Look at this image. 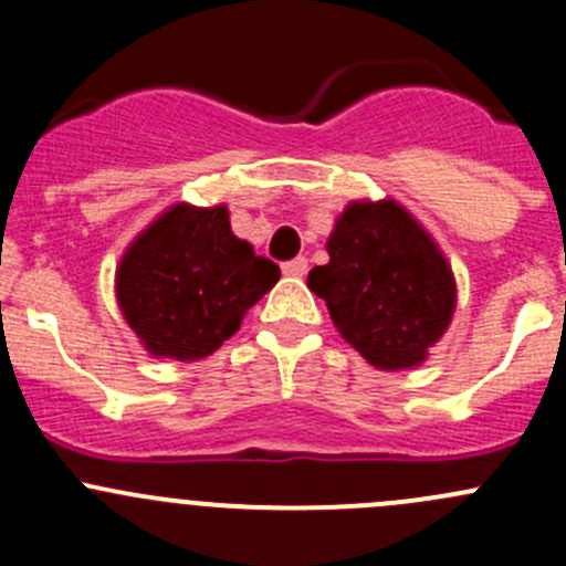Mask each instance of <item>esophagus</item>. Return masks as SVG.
Instances as JSON below:
<instances>
[{
    "instance_id": "obj_1",
    "label": "esophagus",
    "mask_w": 566,
    "mask_h": 566,
    "mask_svg": "<svg viewBox=\"0 0 566 566\" xmlns=\"http://www.w3.org/2000/svg\"><path fill=\"white\" fill-rule=\"evenodd\" d=\"M282 271H284V276L301 279V276H306V271H310V260H306V256H295V260L284 262Z\"/></svg>"
}]
</instances>
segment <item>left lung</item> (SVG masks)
<instances>
[{
    "mask_svg": "<svg viewBox=\"0 0 566 566\" xmlns=\"http://www.w3.org/2000/svg\"><path fill=\"white\" fill-rule=\"evenodd\" d=\"M325 249L331 260L306 284L339 334L380 369L424 361L449 328L458 290L447 256L408 210L391 199L347 205Z\"/></svg>",
    "mask_w": 566,
    "mask_h": 566,
    "instance_id": "8db88e82",
    "label": "left lung"
}]
</instances>
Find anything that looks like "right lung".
I'll return each instance as SVG.
<instances>
[{"instance_id":"add662e5","label":"right lung","mask_w":566,"mask_h":566,"mask_svg":"<svg viewBox=\"0 0 566 566\" xmlns=\"http://www.w3.org/2000/svg\"><path fill=\"white\" fill-rule=\"evenodd\" d=\"M282 271L232 235L224 205H175L117 268V301L153 356L193 361L230 339Z\"/></svg>"}]
</instances>
